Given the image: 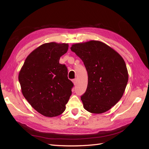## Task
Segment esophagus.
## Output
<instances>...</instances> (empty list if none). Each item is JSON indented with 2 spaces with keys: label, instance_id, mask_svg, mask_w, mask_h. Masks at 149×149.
<instances>
[{
  "label": "esophagus",
  "instance_id": "34e87169",
  "mask_svg": "<svg viewBox=\"0 0 149 149\" xmlns=\"http://www.w3.org/2000/svg\"><path fill=\"white\" fill-rule=\"evenodd\" d=\"M72 81H73V84H74V85H76V82H77V80H76V79H73V80H72Z\"/></svg>",
  "mask_w": 149,
  "mask_h": 149
}]
</instances>
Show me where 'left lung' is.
Instances as JSON below:
<instances>
[{"mask_svg":"<svg viewBox=\"0 0 149 149\" xmlns=\"http://www.w3.org/2000/svg\"><path fill=\"white\" fill-rule=\"evenodd\" d=\"M88 72L86 91L81 97L84 109L101 114L120 100L128 82L125 63L119 54L107 45L96 40L72 45Z\"/></svg>","mask_w":149,"mask_h":149,"instance_id":"1","label":"left lung"}]
</instances>
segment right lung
I'll return each instance as SVG.
<instances>
[{"label": "right lung", "instance_id": "1", "mask_svg": "<svg viewBox=\"0 0 149 149\" xmlns=\"http://www.w3.org/2000/svg\"><path fill=\"white\" fill-rule=\"evenodd\" d=\"M68 49V43H44L29 54L19 72L24 96L44 116L61 114L71 95L73 84L68 78L66 66L59 63Z\"/></svg>", "mask_w": 149, "mask_h": 149}]
</instances>
